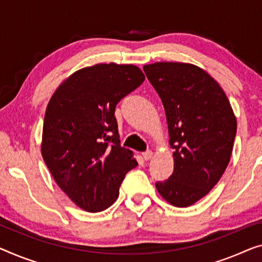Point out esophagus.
<instances>
[{"label":"esophagus","instance_id":"esophagus-1","mask_svg":"<svg viewBox=\"0 0 262 262\" xmlns=\"http://www.w3.org/2000/svg\"><path fill=\"white\" fill-rule=\"evenodd\" d=\"M151 156H153V151H151V150H147V151H143V153H142V158L144 160H150Z\"/></svg>","mask_w":262,"mask_h":262}]
</instances>
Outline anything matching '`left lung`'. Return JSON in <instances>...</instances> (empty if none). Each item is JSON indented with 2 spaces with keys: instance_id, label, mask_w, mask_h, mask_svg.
Returning a JSON list of instances; mask_svg holds the SVG:
<instances>
[{
  "instance_id": "1",
  "label": "left lung",
  "mask_w": 262,
  "mask_h": 262,
  "mask_svg": "<svg viewBox=\"0 0 262 262\" xmlns=\"http://www.w3.org/2000/svg\"><path fill=\"white\" fill-rule=\"evenodd\" d=\"M143 70L162 101L174 149L173 174L156 182V189L170 205L188 207L208 194L227 168L235 115L217 82L196 66L156 62Z\"/></svg>"
}]
</instances>
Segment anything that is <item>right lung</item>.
Listing matches in <instances>:
<instances>
[{
    "label": "right lung",
    "instance_id": "obj_1",
    "mask_svg": "<svg viewBox=\"0 0 262 262\" xmlns=\"http://www.w3.org/2000/svg\"><path fill=\"white\" fill-rule=\"evenodd\" d=\"M144 81L133 64L101 63L70 75L47 106L42 158L58 187L87 212L108 208L138 166L121 147L115 107Z\"/></svg>",
    "mask_w": 262,
    "mask_h": 262
}]
</instances>
